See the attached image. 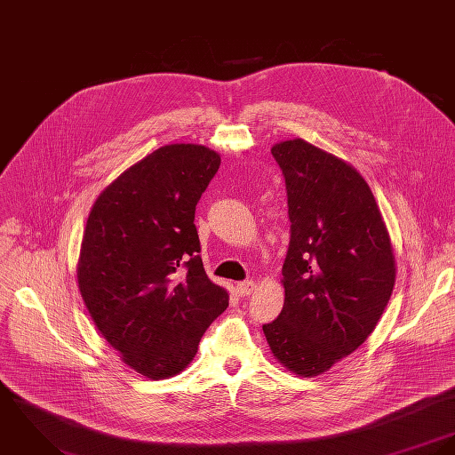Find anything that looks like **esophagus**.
Listing matches in <instances>:
<instances>
[{
  "label": "esophagus",
  "instance_id": "esophagus-1",
  "mask_svg": "<svg viewBox=\"0 0 455 455\" xmlns=\"http://www.w3.org/2000/svg\"><path fill=\"white\" fill-rule=\"evenodd\" d=\"M235 290H237V293H239L241 297H250L252 293V290H254V283H252V281H243V283H237Z\"/></svg>",
  "mask_w": 455,
  "mask_h": 455
}]
</instances>
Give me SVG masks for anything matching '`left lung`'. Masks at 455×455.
<instances>
[{"label":"left lung","instance_id":"left-lung-1","mask_svg":"<svg viewBox=\"0 0 455 455\" xmlns=\"http://www.w3.org/2000/svg\"><path fill=\"white\" fill-rule=\"evenodd\" d=\"M288 194L284 305L263 324L279 363L315 377L354 353L391 299L396 263L375 197L347 162L300 138L272 147Z\"/></svg>","mask_w":455,"mask_h":455}]
</instances>
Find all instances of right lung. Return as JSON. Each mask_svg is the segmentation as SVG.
Listing matches in <instances>:
<instances>
[{
	"label": "right lung",
	"instance_id": "add662e5",
	"mask_svg": "<svg viewBox=\"0 0 455 455\" xmlns=\"http://www.w3.org/2000/svg\"><path fill=\"white\" fill-rule=\"evenodd\" d=\"M220 164L203 145L162 147L108 185L87 220L82 299L122 361L152 380L183 371L228 307L204 270L194 223Z\"/></svg>",
	"mask_w": 455,
	"mask_h": 455
}]
</instances>
